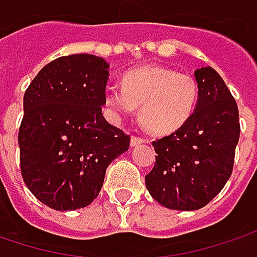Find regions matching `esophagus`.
I'll use <instances>...</instances> for the list:
<instances>
[{"label": "esophagus", "instance_id": "obj_1", "mask_svg": "<svg viewBox=\"0 0 257 257\" xmlns=\"http://www.w3.org/2000/svg\"><path fill=\"white\" fill-rule=\"evenodd\" d=\"M147 143V140H144L141 137H137V135H132V138H131V145L132 147H135V145H138V144H144Z\"/></svg>", "mask_w": 257, "mask_h": 257}]
</instances>
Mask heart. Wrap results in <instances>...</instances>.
<instances>
[{"label":"heart","mask_w":257,"mask_h":257,"mask_svg":"<svg viewBox=\"0 0 257 257\" xmlns=\"http://www.w3.org/2000/svg\"><path fill=\"white\" fill-rule=\"evenodd\" d=\"M196 81L173 69L147 65L125 74L120 87H109L104 104L114 117L131 114L140 106L141 122L154 134H169L182 126L193 112Z\"/></svg>","instance_id":"1"}]
</instances>
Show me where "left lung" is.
<instances>
[{"mask_svg":"<svg viewBox=\"0 0 257 257\" xmlns=\"http://www.w3.org/2000/svg\"><path fill=\"white\" fill-rule=\"evenodd\" d=\"M195 78V112L170 135L153 141L156 163L145 176L150 195L177 211L201 209L218 195L233 173L240 137L237 103L218 72L196 69Z\"/></svg>","mask_w":257,"mask_h":257,"instance_id":"8db88e82","label":"left lung"}]
</instances>
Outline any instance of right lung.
<instances>
[{
	"mask_svg": "<svg viewBox=\"0 0 257 257\" xmlns=\"http://www.w3.org/2000/svg\"><path fill=\"white\" fill-rule=\"evenodd\" d=\"M109 65L88 53L45 65L24 93L19 129L24 183L56 211L90 205L107 166L128 151L131 137L101 113Z\"/></svg>",
	"mask_w": 257,
	"mask_h": 257,
	"instance_id": "obj_1",
	"label": "right lung"
}]
</instances>
